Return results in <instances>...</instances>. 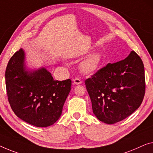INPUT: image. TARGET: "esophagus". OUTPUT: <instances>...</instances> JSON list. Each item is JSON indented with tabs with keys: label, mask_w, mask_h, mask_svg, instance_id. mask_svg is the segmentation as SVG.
<instances>
[{
	"label": "esophagus",
	"mask_w": 153,
	"mask_h": 153,
	"mask_svg": "<svg viewBox=\"0 0 153 153\" xmlns=\"http://www.w3.org/2000/svg\"><path fill=\"white\" fill-rule=\"evenodd\" d=\"M74 83L75 84H79L82 83V80L79 78H78V77H76V78L74 79Z\"/></svg>",
	"instance_id": "1"
}]
</instances>
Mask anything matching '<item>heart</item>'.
I'll return each instance as SVG.
<instances>
[{
    "mask_svg": "<svg viewBox=\"0 0 153 153\" xmlns=\"http://www.w3.org/2000/svg\"><path fill=\"white\" fill-rule=\"evenodd\" d=\"M103 64V58L100 53H93L86 57L79 65V69L84 74L96 72Z\"/></svg>",
    "mask_w": 153,
    "mask_h": 153,
    "instance_id": "b5f03b06",
    "label": "heart"
}]
</instances>
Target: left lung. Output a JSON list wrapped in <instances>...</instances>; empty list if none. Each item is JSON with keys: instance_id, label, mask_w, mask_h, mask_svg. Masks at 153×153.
<instances>
[{"instance_id": "left-lung-1", "label": "left lung", "mask_w": 153, "mask_h": 153, "mask_svg": "<svg viewBox=\"0 0 153 153\" xmlns=\"http://www.w3.org/2000/svg\"><path fill=\"white\" fill-rule=\"evenodd\" d=\"M93 112L113 124L135 112L142 104L146 83L143 64L132 51L124 60L108 63L85 80Z\"/></svg>"}]
</instances>
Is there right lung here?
<instances>
[{"mask_svg":"<svg viewBox=\"0 0 153 153\" xmlns=\"http://www.w3.org/2000/svg\"><path fill=\"white\" fill-rule=\"evenodd\" d=\"M8 101L16 115L29 124L47 127L60 118L71 80H54L45 68L29 71L22 49L10 58L5 71Z\"/></svg>","mask_w":153,"mask_h":153,"instance_id":"1","label":"right lung"}]
</instances>
